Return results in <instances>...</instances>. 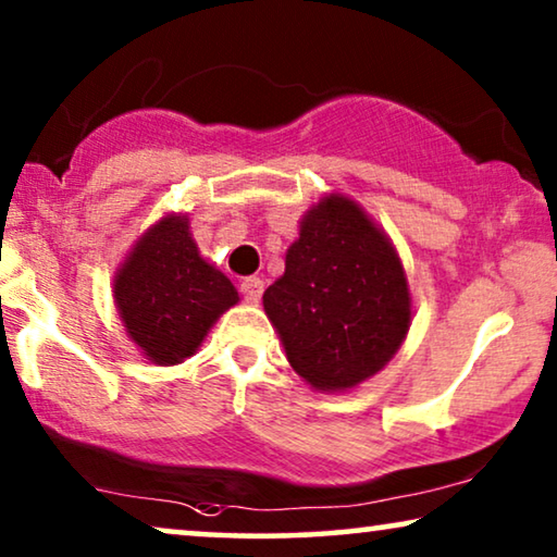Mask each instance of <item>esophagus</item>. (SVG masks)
<instances>
[{
	"instance_id": "esophagus-1",
	"label": "esophagus",
	"mask_w": 557,
	"mask_h": 557,
	"mask_svg": "<svg viewBox=\"0 0 557 557\" xmlns=\"http://www.w3.org/2000/svg\"><path fill=\"white\" fill-rule=\"evenodd\" d=\"M240 294L248 304H258V301H261V294H263V281L256 278V276L246 278L240 284Z\"/></svg>"
}]
</instances>
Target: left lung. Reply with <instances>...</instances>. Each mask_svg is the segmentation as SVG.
<instances>
[{
  "label": "left lung",
  "mask_w": 557,
  "mask_h": 557,
  "mask_svg": "<svg viewBox=\"0 0 557 557\" xmlns=\"http://www.w3.org/2000/svg\"><path fill=\"white\" fill-rule=\"evenodd\" d=\"M296 375L345 393L377 375L413 322L408 276L387 233L352 197L330 193L304 212L284 276L263 294Z\"/></svg>",
  "instance_id": "obj_1"
}]
</instances>
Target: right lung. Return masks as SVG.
I'll list each match as a JSON object with an SVG mask.
<instances>
[{
	"instance_id": "1",
	"label": "right lung",
	"mask_w": 557,
	"mask_h": 557,
	"mask_svg": "<svg viewBox=\"0 0 557 557\" xmlns=\"http://www.w3.org/2000/svg\"><path fill=\"white\" fill-rule=\"evenodd\" d=\"M238 299L231 278L200 256L187 212L149 225L113 273V304L128 339L162 368L193 357Z\"/></svg>"
}]
</instances>
